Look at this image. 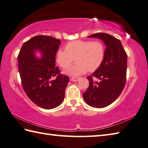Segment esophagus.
Listing matches in <instances>:
<instances>
[{"mask_svg": "<svg viewBox=\"0 0 148 148\" xmlns=\"http://www.w3.org/2000/svg\"><path fill=\"white\" fill-rule=\"evenodd\" d=\"M79 79H80L79 77H71V79H70V80H71V81H73V82H77L78 80H79Z\"/></svg>", "mask_w": 148, "mask_h": 148, "instance_id": "1", "label": "esophagus"}]
</instances>
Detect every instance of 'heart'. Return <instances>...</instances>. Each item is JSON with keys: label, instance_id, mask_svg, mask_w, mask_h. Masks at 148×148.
Returning a JSON list of instances; mask_svg holds the SVG:
<instances>
[{"label": "heart", "instance_id": "heart-1", "mask_svg": "<svg viewBox=\"0 0 148 148\" xmlns=\"http://www.w3.org/2000/svg\"><path fill=\"white\" fill-rule=\"evenodd\" d=\"M104 57L105 48L100 41L77 40L68 42L65 49H58L56 62L62 68H67L75 58L77 62L65 69L64 73L77 77L88 70L95 71L101 66Z\"/></svg>", "mask_w": 148, "mask_h": 148}]
</instances>
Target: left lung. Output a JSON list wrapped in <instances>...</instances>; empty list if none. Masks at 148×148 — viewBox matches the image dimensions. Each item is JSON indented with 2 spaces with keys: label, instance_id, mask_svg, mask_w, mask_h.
<instances>
[{
  "label": "left lung",
  "instance_id": "8db88e82",
  "mask_svg": "<svg viewBox=\"0 0 148 148\" xmlns=\"http://www.w3.org/2000/svg\"><path fill=\"white\" fill-rule=\"evenodd\" d=\"M88 37L99 38L106 48L101 66L87 79L89 87L83 93L85 102L97 108L106 107L118 98L126 80L127 54L117 38L107 33H98ZM99 80L95 82L93 78Z\"/></svg>",
  "mask_w": 148,
  "mask_h": 148
}]
</instances>
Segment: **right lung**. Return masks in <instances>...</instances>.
Wrapping results in <instances>:
<instances>
[{
    "instance_id": "1",
    "label": "right lung",
    "mask_w": 148,
    "mask_h": 148,
    "mask_svg": "<svg viewBox=\"0 0 148 148\" xmlns=\"http://www.w3.org/2000/svg\"><path fill=\"white\" fill-rule=\"evenodd\" d=\"M60 40L37 35L22 45L18 55V71L25 93L32 102L43 109L58 106L65 96L69 77L55 67V55ZM41 53L38 59L35 53Z\"/></svg>"
}]
</instances>
